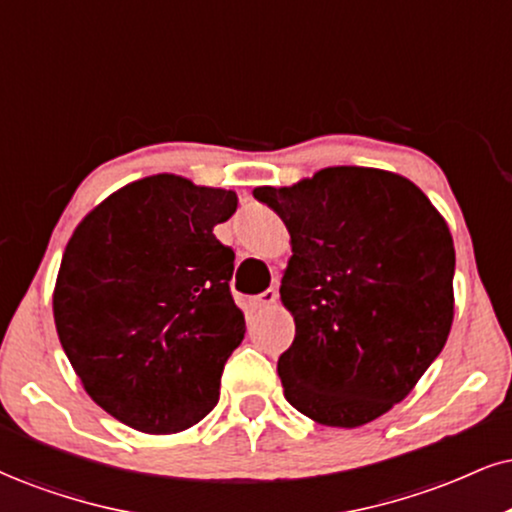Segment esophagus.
<instances>
[{"mask_svg":"<svg viewBox=\"0 0 512 512\" xmlns=\"http://www.w3.org/2000/svg\"><path fill=\"white\" fill-rule=\"evenodd\" d=\"M273 304H277V292L275 289H266L263 294L254 296V308H270Z\"/></svg>","mask_w":512,"mask_h":512,"instance_id":"esophagus-1","label":"esophagus"}]
</instances>
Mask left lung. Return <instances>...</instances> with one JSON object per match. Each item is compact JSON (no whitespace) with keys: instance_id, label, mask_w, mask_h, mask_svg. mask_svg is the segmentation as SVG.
<instances>
[{"instance_id":"1","label":"left lung","mask_w":512,"mask_h":512,"mask_svg":"<svg viewBox=\"0 0 512 512\" xmlns=\"http://www.w3.org/2000/svg\"><path fill=\"white\" fill-rule=\"evenodd\" d=\"M254 197L292 235L280 285L296 323L277 361L285 399L327 427L380 418L449 339V225L420 187L377 168H325Z\"/></svg>"}]
</instances>
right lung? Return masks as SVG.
Masks as SVG:
<instances>
[{
    "label": "right lung",
    "mask_w": 512,
    "mask_h": 512,
    "mask_svg": "<svg viewBox=\"0 0 512 512\" xmlns=\"http://www.w3.org/2000/svg\"><path fill=\"white\" fill-rule=\"evenodd\" d=\"M235 211V192L151 175L87 213L63 251L61 346L92 401L132 430L182 432L218 403L246 332L235 251L213 235Z\"/></svg>",
    "instance_id": "add662e5"
}]
</instances>
